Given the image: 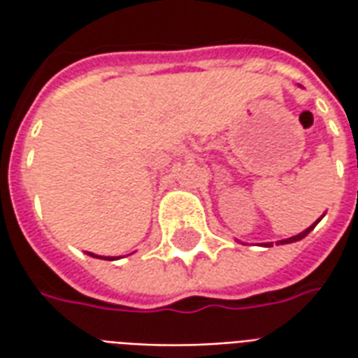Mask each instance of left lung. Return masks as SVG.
<instances>
[{"label": "left lung", "mask_w": 358, "mask_h": 358, "mask_svg": "<svg viewBox=\"0 0 358 358\" xmlns=\"http://www.w3.org/2000/svg\"><path fill=\"white\" fill-rule=\"evenodd\" d=\"M324 217V215H322ZM322 217L318 218V220H316L315 224H310L307 228V230H303V232L301 234H297V236H292V238H285V240H280L278 241V243H280V245H285V243H293V241H299V240H303V238H305V236H308V232H310V230H313V228H315L316 224H318V222H320V220H322ZM263 248H272V243H263Z\"/></svg>", "instance_id": "obj_1"}]
</instances>
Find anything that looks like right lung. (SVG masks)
Masks as SVG:
<instances>
[{"label": "right lung", "instance_id": "add662e5", "mask_svg": "<svg viewBox=\"0 0 358 358\" xmlns=\"http://www.w3.org/2000/svg\"><path fill=\"white\" fill-rule=\"evenodd\" d=\"M90 257H95V259H105V261H115V259H120V257H101V255H94V253H88Z\"/></svg>", "mask_w": 358, "mask_h": 358}]
</instances>
